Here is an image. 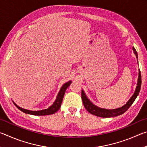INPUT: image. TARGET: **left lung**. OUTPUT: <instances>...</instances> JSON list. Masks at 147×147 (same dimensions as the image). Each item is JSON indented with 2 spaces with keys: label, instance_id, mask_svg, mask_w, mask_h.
Masks as SVG:
<instances>
[{
  "label": "left lung",
  "instance_id": "left-lung-1",
  "mask_svg": "<svg viewBox=\"0 0 147 147\" xmlns=\"http://www.w3.org/2000/svg\"><path fill=\"white\" fill-rule=\"evenodd\" d=\"M133 51L137 58V61L138 62V55L137 53L136 50L134 47H133ZM141 86V72L139 70V76L138 79V83H137V86L136 88V90L134 91V93L133 95L131 96V98L129 99L128 101L126 102L124 106H123L121 108H115V109H106V108H102L96 106L92 102L89 100L88 98V96L85 93L84 91L82 90V102L84 104V106L85 108L87 109V111L94 115H96L97 117H116L118 115H122L126 111L128 110V109L130 108L131 104H133L134 100H136L137 96H138L140 91Z\"/></svg>",
  "mask_w": 147,
  "mask_h": 147
}]
</instances>
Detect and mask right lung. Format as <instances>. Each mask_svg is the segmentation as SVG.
<instances>
[{
    "label": "right lung",
    "instance_id": "right-lung-1",
    "mask_svg": "<svg viewBox=\"0 0 147 147\" xmlns=\"http://www.w3.org/2000/svg\"><path fill=\"white\" fill-rule=\"evenodd\" d=\"M72 81H68L67 82L65 83L63 86H61V88H60V90H59V93L57 95V97L56 98V100H54L53 104L52 105L49 107L48 108L45 109H42V110H38V111H32V110H29V109H24L21 107L19 106L18 105L14 102L13 100V102L14 103L15 105L16 106V107L18 108L19 110H21L23 112L27 113V114H30V115H51V114H54L55 113L56 111H58L59 110V109L61 107V104L62 102V100H63V96L65 94V93L66 89H67L68 87L70 86V84H71Z\"/></svg>",
    "mask_w": 147,
    "mask_h": 147
}]
</instances>
